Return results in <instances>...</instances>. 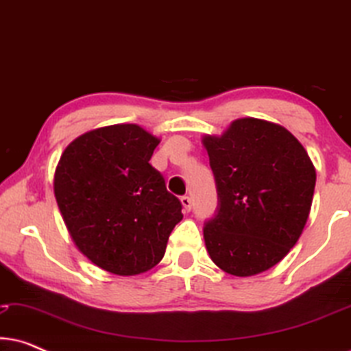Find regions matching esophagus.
Segmentation results:
<instances>
[{
    "instance_id": "34e87169",
    "label": "esophagus",
    "mask_w": 351,
    "mask_h": 351,
    "mask_svg": "<svg viewBox=\"0 0 351 351\" xmlns=\"http://www.w3.org/2000/svg\"><path fill=\"white\" fill-rule=\"evenodd\" d=\"M180 201H182V206H184V210H186V213H190L191 208H193V203H191L190 196H189V195L182 196Z\"/></svg>"
}]
</instances>
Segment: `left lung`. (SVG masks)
<instances>
[{"mask_svg":"<svg viewBox=\"0 0 351 351\" xmlns=\"http://www.w3.org/2000/svg\"><path fill=\"white\" fill-rule=\"evenodd\" d=\"M203 142L217 189V209L203 228L209 256L234 276L265 271L294 247L308 219L310 156L287 129L256 118Z\"/></svg>","mask_w":351,"mask_h":351,"instance_id":"obj_1","label":"left lung"}]
</instances>
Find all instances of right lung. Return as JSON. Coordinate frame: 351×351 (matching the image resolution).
<instances>
[{"instance_id": "1", "label": "right lung", "mask_w": 351, "mask_h": 351, "mask_svg": "<svg viewBox=\"0 0 351 351\" xmlns=\"http://www.w3.org/2000/svg\"><path fill=\"white\" fill-rule=\"evenodd\" d=\"M158 143L137 124L94 129L65 148L56 169V199L71 239L114 275L155 267L184 217L179 198L150 165Z\"/></svg>"}]
</instances>
